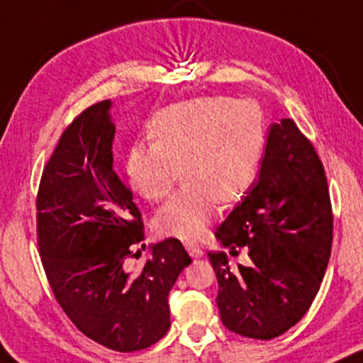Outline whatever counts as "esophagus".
<instances>
[{
	"instance_id": "34e87169",
	"label": "esophagus",
	"mask_w": 363,
	"mask_h": 363,
	"mask_svg": "<svg viewBox=\"0 0 363 363\" xmlns=\"http://www.w3.org/2000/svg\"><path fill=\"white\" fill-rule=\"evenodd\" d=\"M186 250H189L190 257L192 259H201L203 255V250L199 245H195V243H186Z\"/></svg>"
}]
</instances>
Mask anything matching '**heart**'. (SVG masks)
I'll return each instance as SVG.
<instances>
[{"instance_id":"heart-1","label":"heart","mask_w":363,"mask_h":363,"mask_svg":"<svg viewBox=\"0 0 363 363\" xmlns=\"http://www.w3.org/2000/svg\"><path fill=\"white\" fill-rule=\"evenodd\" d=\"M152 142L128 150L125 173L135 192L156 202L180 177L185 186L157 211L161 236L195 242L218 216L219 203H235L259 177L266 132L254 101L197 97L161 109L150 123Z\"/></svg>"}]
</instances>
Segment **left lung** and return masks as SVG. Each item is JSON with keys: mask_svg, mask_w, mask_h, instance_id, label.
Returning a JSON list of instances; mask_svg holds the SVG:
<instances>
[{"mask_svg": "<svg viewBox=\"0 0 363 363\" xmlns=\"http://www.w3.org/2000/svg\"><path fill=\"white\" fill-rule=\"evenodd\" d=\"M221 247H245L248 266L209 252L218 303L230 331L272 340L305 315L331 257L333 211L323 162L295 121L272 123L259 177L216 231Z\"/></svg>", "mask_w": 363, "mask_h": 363, "instance_id": "8db88e82", "label": "left lung"}]
</instances>
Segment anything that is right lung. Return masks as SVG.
<instances>
[{
  "label": "right lung",
  "mask_w": 363,
  "mask_h": 363,
  "mask_svg": "<svg viewBox=\"0 0 363 363\" xmlns=\"http://www.w3.org/2000/svg\"><path fill=\"white\" fill-rule=\"evenodd\" d=\"M111 106L109 99L91 106L61 135L40 178L38 243L72 323L96 343L127 353L168 333V295L192 259L180 240L166 238L150 245L142 269L128 267L144 225L113 168Z\"/></svg>",
  "instance_id": "1"
}]
</instances>
